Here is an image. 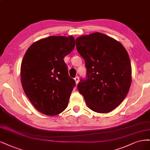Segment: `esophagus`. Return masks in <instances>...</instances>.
I'll list each match as a JSON object with an SVG mask.
<instances>
[{"label": "esophagus", "instance_id": "1", "mask_svg": "<svg viewBox=\"0 0 150 150\" xmlns=\"http://www.w3.org/2000/svg\"><path fill=\"white\" fill-rule=\"evenodd\" d=\"M74 79H75V80L76 83V84H78L79 81V76H76Z\"/></svg>", "mask_w": 150, "mask_h": 150}]
</instances>
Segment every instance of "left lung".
<instances>
[{
	"instance_id": "left-lung-1",
	"label": "left lung",
	"mask_w": 150,
	"mask_h": 150,
	"mask_svg": "<svg viewBox=\"0 0 150 150\" xmlns=\"http://www.w3.org/2000/svg\"><path fill=\"white\" fill-rule=\"evenodd\" d=\"M75 42L86 69L77 88L91 110L110 112L123 101L131 85L128 52L122 43L99 32L78 37Z\"/></svg>"
}]
</instances>
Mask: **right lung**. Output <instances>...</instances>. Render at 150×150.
<instances>
[{
    "label": "right lung",
    "instance_id": "add662e5",
    "mask_svg": "<svg viewBox=\"0 0 150 150\" xmlns=\"http://www.w3.org/2000/svg\"><path fill=\"white\" fill-rule=\"evenodd\" d=\"M72 36H50L28 48L21 64L23 89L35 108L54 116L67 107L75 81L64 59L75 47Z\"/></svg>",
    "mask_w": 150,
    "mask_h": 150
}]
</instances>
